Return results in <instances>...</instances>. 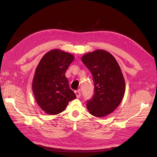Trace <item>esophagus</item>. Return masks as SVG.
<instances>
[{
    "label": "esophagus",
    "mask_w": 157,
    "mask_h": 157,
    "mask_svg": "<svg viewBox=\"0 0 157 157\" xmlns=\"http://www.w3.org/2000/svg\"><path fill=\"white\" fill-rule=\"evenodd\" d=\"M75 93L76 95V97H77V98H79L80 97V96H81V94H80L79 90H77V91L75 92Z\"/></svg>",
    "instance_id": "1"
}]
</instances>
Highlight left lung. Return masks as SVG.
<instances>
[{"mask_svg":"<svg viewBox=\"0 0 157 157\" xmlns=\"http://www.w3.org/2000/svg\"><path fill=\"white\" fill-rule=\"evenodd\" d=\"M84 64L90 70L94 82V94L87 101V109L94 117H103L115 111L125 92V80L114 56L104 50L82 56Z\"/></svg>","mask_w":157,"mask_h":157,"instance_id":"1","label":"left lung"}]
</instances>
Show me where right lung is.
<instances>
[{"mask_svg":"<svg viewBox=\"0 0 157 157\" xmlns=\"http://www.w3.org/2000/svg\"><path fill=\"white\" fill-rule=\"evenodd\" d=\"M75 57L59 49L52 50L41 58L35 70L32 90L36 102L48 115L63 112L76 98L65 72Z\"/></svg>","mask_w":157,"mask_h":157,"instance_id":"1","label":"right lung"}]
</instances>
